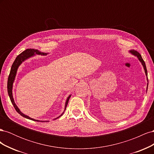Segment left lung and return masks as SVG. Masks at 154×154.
I'll return each mask as SVG.
<instances>
[{"label":"left lung","mask_w":154,"mask_h":154,"mask_svg":"<svg viewBox=\"0 0 154 154\" xmlns=\"http://www.w3.org/2000/svg\"><path fill=\"white\" fill-rule=\"evenodd\" d=\"M130 53H132L133 55L136 56V57H137L138 58V59H139V61H140V62H141V63H142V65H143V68H144V72H145L146 76V78H147L146 80H147V82H148V83H147V88H146V90H147V89H148V76H147V74H148V73H147V69H146V67L145 63H144L143 59L142 58V57H141V55L140 54H139V53L137 52V51H135V50H131V51H130Z\"/></svg>","instance_id":"obj_1"}]
</instances>
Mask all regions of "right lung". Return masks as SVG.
<instances>
[{
	"label": "right lung",
	"instance_id": "right-lung-1",
	"mask_svg": "<svg viewBox=\"0 0 154 154\" xmlns=\"http://www.w3.org/2000/svg\"><path fill=\"white\" fill-rule=\"evenodd\" d=\"M36 54H40V55H47L48 53H42V52H40V51H38V50H35V49H27L25 50L24 51H23V52L22 53H20L19 55L17 56L15 60L14 61V62L12 65L11 68V71H10V74H9V76H8V92L9 96H10V98L11 103H12V104L14 106V108L15 109V110H16L17 112L19 114H20L22 116V117L26 118L27 119H31V120H32V121H35V122H44V121H40V120H36V119H34L32 118H31L30 117H29V116H27L23 114L22 112H21L20 109L18 108V106L16 105L15 101H14V99H13V93H12L13 84L14 80H15V78L16 74H17V69H18V67H19L20 65L23 62L25 61L26 60L32 57V56H34ZM70 97H71V95L69 96V97H67V99L66 100V105H65V110L66 109V107L67 106V104H68V102H69ZM65 110H64V111H65ZM63 112L62 113V114H63ZM62 114H61V116ZM61 116H60L59 117H60ZM59 117H58L57 118H58ZM57 118H55L54 119H57ZM47 122H48V121H47Z\"/></svg>",
	"mask_w": 154,
	"mask_h": 154
}]
</instances>
